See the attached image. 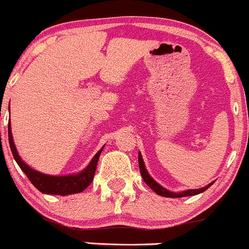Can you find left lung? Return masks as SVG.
<instances>
[{"instance_id": "obj_1", "label": "left lung", "mask_w": 249, "mask_h": 249, "mask_svg": "<svg viewBox=\"0 0 249 249\" xmlns=\"http://www.w3.org/2000/svg\"><path fill=\"white\" fill-rule=\"evenodd\" d=\"M139 168H140V174H142L143 181H145V183L147 184L148 187H150L152 191H155L156 193L158 194V196H165V198H182V196H196V194L199 193H202L204 191H206L209 187H211V184H213V182L210 184H207L206 187H204V188H199V189H188V191H184L182 192V193H173V192L168 191V189L163 188L162 186H160V184L157 183L155 180H153L152 178H151L150 175H148V173L146 171L145 169V164H143V160H142V155L139 153Z\"/></svg>"}]
</instances>
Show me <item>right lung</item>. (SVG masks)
<instances>
[{
	"label": "right lung",
	"mask_w": 249,
	"mask_h": 249,
	"mask_svg": "<svg viewBox=\"0 0 249 249\" xmlns=\"http://www.w3.org/2000/svg\"><path fill=\"white\" fill-rule=\"evenodd\" d=\"M8 140L13 157L17 160L18 165H19L20 168H21V170L24 171L25 175L29 178L31 183H32L38 191L42 192V193L57 194V196H68V194H75L85 191L87 187L91 184V182L93 181V176L97 168V162H98V158L99 156H101L102 150H103V147H102L101 150L96 153V156H94L93 160H91V163L89 164V166H87L85 170L81 171L80 174L68 176H50L39 173V171L33 170V169H31L27 164L22 162L21 158L18 155L14 142H13L10 127L8 128Z\"/></svg>",
	"instance_id": "add662e5"
}]
</instances>
